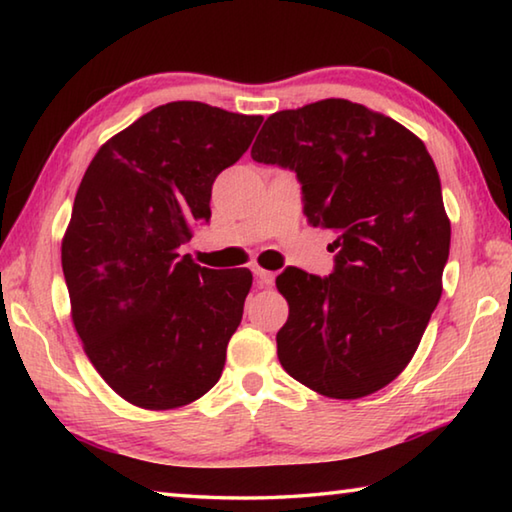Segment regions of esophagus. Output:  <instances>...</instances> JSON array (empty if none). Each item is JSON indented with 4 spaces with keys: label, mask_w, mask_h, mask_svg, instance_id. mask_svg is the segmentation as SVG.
I'll return each mask as SVG.
<instances>
[{
    "label": "esophagus",
    "mask_w": 512,
    "mask_h": 512,
    "mask_svg": "<svg viewBox=\"0 0 512 512\" xmlns=\"http://www.w3.org/2000/svg\"><path fill=\"white\" fill-rule=\"evenodd\" d=\"M253 275L257 280V287H271V284L275 282V273L264 271V268H253Z\"/></svg>",
    "instance_id": "34e87169"
}]
</instances>
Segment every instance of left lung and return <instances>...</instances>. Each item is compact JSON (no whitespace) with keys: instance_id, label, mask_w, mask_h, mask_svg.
Masks as SVG:
<instances>
[{"instance_id":"1","label":"left lung","mask_w":512,"mask_h":512,"mask_svg":"<svg viewBox=\"0 0 512 512\" xmlns=\"http://www.w3.org/2000/svg\"><path fill=\"white\" fill-rule=\"evenodd\" d=\"M255 162L296 173L309 223L334 232V268L287 266L277 359L300 384L357 400L400 375L443 293L452 228L431 155L395 119L325 99L266 119Z\"/></svg>"}]
</instances>
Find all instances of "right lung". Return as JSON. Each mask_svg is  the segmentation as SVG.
<instances>
[{
    "mask_svg": "<svg viewBox=\"0 0 512 512\" xmlns=\"http://www.w3.org/2000/svg\"><path fill=\"white\" fill-rule=\"evenodd\" d=\"M262 117L201 101L146 112L94 155L63 239V273L85 354L142 409H176L219 381L253 284L180 255L210 221L216 176L248 151Z\"/></svg>",
    "mask_w": 512,
    "mask_h": 512,
    "instance_id": "right-lung-1",
    "label": "right lung"
}]
</instances>
